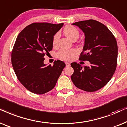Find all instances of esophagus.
Instances as JSON below:
<instances>
[{
    "mask_svg": "<svg viewBox=\"0 0 127 127\" xmlns=\"http://www.w3.org/2000/svg\"><path fill=\"white\" fill-rule=\"evenodd\" d=\"M65 65H66V67H69L70 66V63L68 62H65Z\"/></svg>",
    "mask_w": 127,
    "mask_h": 127,
    "instance_id": "34e87169",
    "label": "esophagus"
}]
</instances>
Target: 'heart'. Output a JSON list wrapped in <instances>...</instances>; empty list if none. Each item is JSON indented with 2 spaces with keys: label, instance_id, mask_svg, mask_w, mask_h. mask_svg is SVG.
<instances>
[{
  "label": "heart",
  "instance_id": "b5f03b06",
  "mask_svg": "<svg viewBox=\"0 0 127 127\" xmlns=\"http://www.w3.org/2000/svg\"><path fill=\"white\" fill-rule=\"evenodd\" d=\"M64 32L65 35L70 39L74 40L77 39L79 36V32L77 28L72 25H67L64 29ZM59 38V33L57 32L54 35L53 37V45H56L58 43ZM77 50L75 49L72 50H67L62 49L59 51L58 53V57L59 58L63 59V60H70L73 58L76 54L77 53Z\"/></svg>",
  "mask_w": 127,
  "mask_h": 127
}]
</instances>
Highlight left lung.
Here are the masks:
<instances>
[{"mask_svg": "<svg viewBox=\"0 0 127 127\" xmlns=\"http://www.w3.org/2000/svg\"><path fill=\"white\" fill-rule=\"evenodd\" d=\"M78 27L85 35L83 51L79 60H87L90 66L76 62L71 80L77 88L95 92L104 87L114 74L117 66L118 48L116 38L106 25L94 20L72 24Z\"/></svg>", "mask_w": 127, "mask_h": 127, "instance_id": "1", "label": "left lung"}]
</instances>
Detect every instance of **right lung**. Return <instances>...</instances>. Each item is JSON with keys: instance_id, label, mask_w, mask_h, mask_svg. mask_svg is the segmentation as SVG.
I'll return each instance as SVG.
<instances>
[{"instance_id": "right-lung-1", "label": "right lung", "mask_w": 127, "mask_h": 127, "mask_svg": "<svg viewBox=\"0 0 127 127\" xmlns=\"http://www.w3.org/2000/svg\"><path fill=\"white\" fill-rule=\"evenodd\" d=\"M64 23H32L18 34L11 53V63L21 83L30 92L43 94L55 87L65 67L59 60L44 63V56L53 48V37Z\"/></svg>"}]
</instances>
